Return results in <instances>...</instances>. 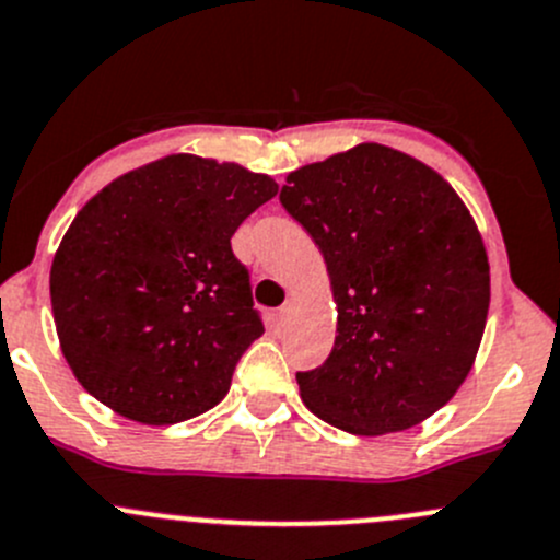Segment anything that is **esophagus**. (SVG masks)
<instances>
[{
	"instance_id": "obj_1",
	"label": "esophagus",
	"mask_w": 560,
	"mask_h": 560,
	"mask_svg": "<svg viewBox=\"0 0 560 560\" xmlns=\"http://www.w3.org/2000/svg\"><path fill=\"white\" fill-rule=\"evenodd\" d=\"M292 312H295V298H287V303H284V306L279 308V317H281V323H287V319L292 317Z\"/></svg>"
}]
</instances>
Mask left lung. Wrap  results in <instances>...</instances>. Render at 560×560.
<instances>
[{"instance_id":"left-lung-1","label":"left lung","mask_w":560,"mask_h":560,"mask_svg":"<svg viewBox=\"0 0 560 560\" xmlns=\"http://www.w3.org/2000/svg\"><path fill=\"white\" fill-rule=\"evenodd\" d=\"M281 205L323 252L339 312L328 361L298 372L303 405L352 435L421 424L485 336L490 262L470 210L435 170L374 142L290 172Z\"/></svg>"}]
</instances>
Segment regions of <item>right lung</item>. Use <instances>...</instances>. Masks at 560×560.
Masks as SVG:
<instances>
[{"label": "right lung", "mask_w": 560, "mask_h": 560, "mask_svg": "<svg viewBox=\"0 0 560 560\" xmlns=\"http://www.w3.org/2000/svg\"><path fill=\"white\" fill-rule=\"evenodd\" d=\"M276 191L268 175L177 153L79 210L54 254L51 308L65 361L97 401L166 427L224 399L265 334L230 241Z\"/></svg>", "instance_id": "right-lung-1"}]
</instances>
